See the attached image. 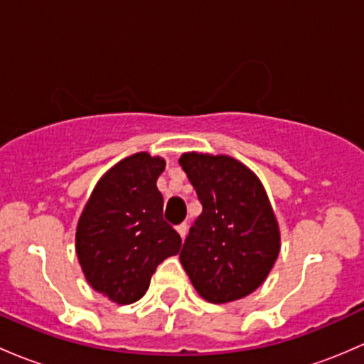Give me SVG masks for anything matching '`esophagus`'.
I'll return each mask as SVG.
<instances>
[{
    "label": "esophagus",
    "instance_id": "obj_1",
    "mask_svg": "<svg viewBox=\"0 0 364 364\" xmlns=\"http://www.w3.org/2000/svg\"><path fill=\"white\" fill-rule=\"evenodd\" d=\"M177 233L181 235V238L186 237V233H187V224H178V226H177Z\"/></svg>",
    "mask_w": 364,
    "mask_h": 364
}]
</instances>
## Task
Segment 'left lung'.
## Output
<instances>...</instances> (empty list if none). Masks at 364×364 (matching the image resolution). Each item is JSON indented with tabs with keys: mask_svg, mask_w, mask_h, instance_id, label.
<instances>
[{
	"mask_svg": "<svg viewBox=\"0 0 364 364\" xmlns=\"http://www.w3.org/2000/svg\"><path fill=\"white\" fill-rule=\"evenodd\" d=\"M203 212L189 230L181 263L210 303L245 298L264 282L280 252V228L259 177L226 154L178 159Z\"/></svg>",
	"mask_w": 364,
	"mask_h": 364,
	"instance_id": "8db88e82",
	"label": "left lung"
}]
</instances>
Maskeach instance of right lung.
<instances>
[{
  "instance_id": "1",
  "label": "right lung",
  "mask_w": 364,
  "mask_h": 364,
  "mask_svg": "<svg viewBox=\"0 0 364 364\" xmlns=\"http://www.w3.org/2000/svg\"><path fill=\"white\" fill-rule=\"evenodd\" d=\"M164 166L149 152L124 157L100 178L78 219L75 252L85 280L117 305L138 301L157 264L181 250L156 186Z\"/></svg>"
}]
</instances>
